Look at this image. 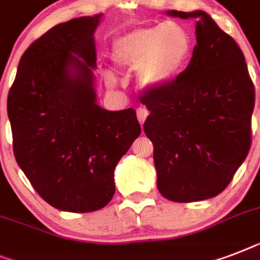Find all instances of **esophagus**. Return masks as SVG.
<instances>
[{
  "instance_id": "obj_1",
  "label": "esophagus",
  "mask_w": 260,
  "mask_h": 260,
  "mask_svg": "<svg viewBox=\"0 0 260 260\" xmlns=\"http://www.w3.org/2000/svg\"><path fill=\"white\" fill-rule=\"evenodd\" d=\"M136 114H138V120L140 124H144V121H146L147 116H148V110L146 109V108H138L136 109Z\"/></svg>"
}]
</instances>
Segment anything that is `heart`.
<instances>
[{"label":"heart","instance_id":"heart-1","mask_svg":"<svg viewBox=\"0 0 260 260\" xmlns=\"http://www.w3.org/2000/svg\"><path fill=\"white\" fill-rule=\"evenodd\" d=\"M191 52V35L177 21L136 26L112 44V60L125 69L138 67L139 85L144 89H156L175 78L187 66ZM105 81L113 85L114 77L105 73Z\"/></svg>","mask_w":260,"mask_h":260}]
</instances>
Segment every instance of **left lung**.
<instances>
[{
	"mask_svg": "<svg viewBox=\"0 0 260 260\" xmlns=\"http://www.w3.org/2000/svg\"><path fill=\"white\" fill-rule=\"evenodd\" d=\"M169 14L196 18L197 44L177 78L142 97L151 112L144 132L163 197L202 201L221 193L246 160L255 89L240 47L205 12Z\"/></svg>",
	"mask_w": 260,
	"mask_h": 260,
	"instance_id": "obj_1",
	"label": "left lung"
}]
</instances>
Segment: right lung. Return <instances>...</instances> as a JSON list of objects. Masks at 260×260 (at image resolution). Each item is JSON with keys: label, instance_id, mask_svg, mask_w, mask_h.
Wrapping results in <instances>:
<instances>
[{"label": "right lung", "instance_id": "1", "mask_svg": "<svg viewBox=\"0 0 260 260\" xmlns=\"http://www.w3.org/2000/svg\"><path fill=\"white\" fill-rule=\"evenodd\" d=\"M100 17L73 18L36 39L8 94L17 165L44 201L73 213L109 204L114 167L142 132L135 109L109 112L95 104Z\"/></svg>", "mask_w": 260, "mask_h": 260}]
</instances>
